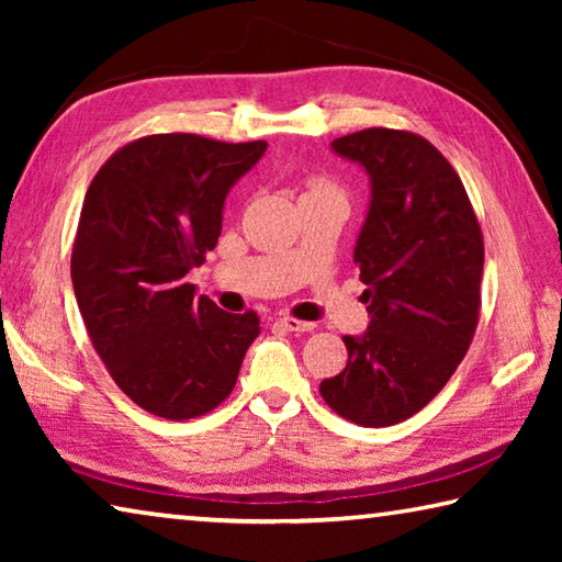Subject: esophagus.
Returning <instances> with one entry per match:
<instances>
[{
	"label": "esophagus",
	"instance_id": "34e87169",
	"mask_svg": "<svg viewBox=\"0 0 562 562\" xmlns=\"http://www.w3.org/2000/svg\"><path fill=\"white\" fill-rule=\"evenodd\" d=\"M278 325H280V327H284V329H290V331H312V329L317 327L315 322H304V319L290 317V315L280 317V319H278Z\"/></svg>",
	"mask_w": 562,
	"mask_h": 562
}]
</instances>
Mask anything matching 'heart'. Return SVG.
I'll return each instance as SVG.
<instances>
[{
    "label": "heart",
    "mask_w": 562,
    "mask_h": 562,
    "mask_svg": "<svg viewBox=\"0 0 562 562\" xmlns=\"http://www.w3.org/2000/svg\"><path fill=\"white\" fill-rule=\"evenodd\" d=\"M322 193H339V188L327 178H310L307 180V193L304 195H322Z\"/></svg>",
    "instance_id": "1"
}]
</instances>
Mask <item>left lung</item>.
I'll return each mask as SVG.
<instances>
[{
  "mask_svg": "<svg viewBox=\"0 0 562 562\" xmlns=\"http://www.w3.org/2000/svg\"><path fill=\"white\" fill-rule=\"evenodd\" d=\"M331 148L372 178L355 247L372 322L361 337H341L347 367L319 394L347 422L379 429L422 412L469 351L481 315L483 233L459 173L418 133L364 128Z\"/></svg>",
  "mask_w": 562,
  "mask_h": 562,
  "instance_id": "obj_1",
  "label": "left lung"
}]
</instances>
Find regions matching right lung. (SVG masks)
Instances as JSON below:
<instances>
[{
	"mask_svg": "<svg viewBox=\"0 0 562 562\" xmlns=\"http://www.w3.org/2000/svg\"><path fill=\"white\" fill-rule=\"evenodd\" d=\"M265 148L154 133L119 148L87 190L71 250L76 302L111 379L148 414L213 412L260 335L252 310L231 315L186 274L217 245L227 190Z\"/></svg>",
	"mask_w": 562,
	"mask_h": 562,
	"instance_id": "add662e5",
	"label": "right lung"
}]
</instances>
